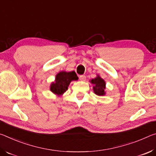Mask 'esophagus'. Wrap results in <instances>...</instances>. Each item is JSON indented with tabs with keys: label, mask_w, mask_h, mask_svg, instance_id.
<instances>
[{
	"label": "esophagus",
	"mask_w": 156,
	"mask_h": 156,
	"mask_svg": "<svg viewBox=\"0 0 156 156\" xmlns=\"http://www.w3.org/2000/svg\"><path fill=\"white\" fill-rule=\"evenodd\" d=\"M86 79V77L85 75H80V80L81 81H85Z\"/></svg>",
	"instance_id": "esophagus-1"
}]
</instances>
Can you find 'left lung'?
<instances>
[{
    "mask_svg": "<svg viewBox=\"0 0 156 156\" xmlns=\"http://www.w3.org/2000/svg\"><path fill=\"white\" fill-rule=\"evenodd\" d=\"M91 83L93 84V90L96 95H105V85L106 83L100 76H98L96 78L93 79L91 81Z\"/></svg>",
    "mask_w": 156,
    "mask_h": 156,
    "instance_id": "obj_1",
    "label": "left lung"
}]
</instances>
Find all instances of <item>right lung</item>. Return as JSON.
Returning a JSON list of instances; mask_svg holds the SVG:
<instances>
[{"mask_svg":"<svg viewBox=\"0 0 156 156\" xmlns=\"http://www.w3.org/2000/svg\"><path fill=\"white\" fill-rule=\"evenodd\" d=\"M78 76L75 71L60 72L56 76L55 82L51 84L50 90L57 95H61L68 89L69 84L73 80H77Z\"/></svg>","mask_w":156,"mask_h":156,"instance_id":"1","label":"right lung"}]
</instances>
